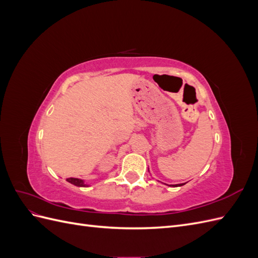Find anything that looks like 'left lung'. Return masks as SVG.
<instances>
[{
  "instance_id": "1",
  "label": "left lung",
  "mask_w": 258,
  "mask_h": 258,
  "mask_svg": "<svg viewBox=\"0 0 258 258\" xmlns=\"http://www.w3.org/2000/svg\"><path fill=\"white\" fill-rule=\"evenodd\" d=\"M182 185H184V184H182ZM181 184H179V185H175V186H182Z\"/></svg>"
}]
</instances>
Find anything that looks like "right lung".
Segmentation results:
<instances>
[{"mask_svg":"<svg viewBox=\"0 0 258 258\" xmlns=\"http://www.w3.org/2000/svg\"><path fill=\"white\" fill-rule=\"evenodd\" d=\"M67 181L70 182L71 184H74L75 186H86V185L84 184V182L82 181V179L75 178V177H69V178H67Z\"/></svg>","mask_w":258,"mask_h":258,"instance_id":"obj_1","label":"right lung"}]
</instances>
